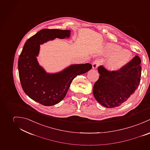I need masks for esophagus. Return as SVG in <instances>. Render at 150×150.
<instances>
[{"label": "esophagus", "instance_id": "1", "mask_svg": "<svg viewBox=\"0 0 150 150\" xmlns=\"http://www.w3.org/2000/svg\"><path fill=\"white\" fill-rule=\"evenodd\" d=\"M100 60H96L94 61L93 63V69H96L97 67H98L100 66Z\"/></svg>", "mask_w": 150, "mask_h": 150}]
</instances>
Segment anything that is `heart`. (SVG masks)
Segmentation results:
<instances>
[{
  "label": "heart",
  "instance_id": "b5f03b06",
  "mask_svg": "<svg viewBox=\"0 0 150 150\" xmlns=\"http://www.w3.org/2000/svg\"><path fill=\"white\" fill-rule=\"evenodd\" d=\"M105 54L108 56L113 54L106 63V66L111 71H117L125 66L132 56L130 52L122 50L120 46L112 44L106 46Z\"/></svg>",
  "mask_w": 150,
  "mask_h": 150
}]
</instances>
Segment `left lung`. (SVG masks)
<instances>
[{
	"label": "left lung",
	"mask_w": 150,
	"mask_h": 150,
	"mask_svg": "<svg viewBox=\"0 0 150 150\" xmlns=\"http://www.w3.org/2000/svg\"><path fill=\"white\" fill-rule=\"evenodd\" d=\"M140 59L136 56L117 71L98 67L100 77L93 86V95L100 105L108 108H116L127 101L139 87L142 68Z\"/></svg>",
	"instance_id": "8db88e82"
}]
</instances>
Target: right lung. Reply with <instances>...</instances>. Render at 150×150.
Listing matches in <instances>:
<instances>
[{
  "instance_id": "obj_1",
  "label": "right lung",
  "mask_w": 150,
  "mask_h": 150,
  "mask_svg": "<svg viewBox=\"0 0 150 150\" xmlns=\"http://www.w3.org/2000/svg\"><path fill=\"white\" fill-rule=\"evenodd\" d=\"M70 30L44 29L25 42L18 62L19 76L24 92L32 100L44 105L52 106L63 100L72 80L89 71V64H75L61 72L50 74L37 61L40 45L55 38L69 37Z\"/></svg>"
}]
</instances>
